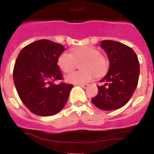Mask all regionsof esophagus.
<instances>
[{"label": "esophagus", "mask_w": 154, "mask_h": 154, "mask_svg": "<svg viewBox=\"0 0 154 154\" xmlns=\"http://www.w3.org/2000/svg\"><path fill=\"white\" fill-rule=\"evenodd\" d=\"M79 86H81L82 88H83V89H86L87 87L89 86V85L88 84H79Z\"/></svg>", "instance_id": "34e87169"}]
</instances>
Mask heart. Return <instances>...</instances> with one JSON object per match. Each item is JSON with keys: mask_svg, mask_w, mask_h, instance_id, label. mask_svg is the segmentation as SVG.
I'll use <instances>...</instances> for the list:
<instances>
[{"mask_svg": "<svg viewBox=\"0 0 154 154\" xmlns=\"http://www.w3.org/2000/svg\"><path fill=\"white\" fill-rule=\"evenodd\" d=\"M83 62L80 66L82 71L74 72L66 76V81L74 84L88 82L96 76H102L108 70L109 61L100 51L92 47L77 48L72 51V54L64 51L58 58L59 69L65 73L72 72L78 66V63Z\"/></svg>", "mask_w": 154, "mask_h": 154, "instance_id": "obj_1", "label": "heart"}]
</instances>
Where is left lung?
<instances>
[{"instance_id": "obj_1", "label": "left lung", "mask_w": 154, "mask_h": 154, "mask_svg": "<svg viewBox=\"0 0 154 154\" xmlns=\"http://www.w3.org/2000/svg\"><path fill=\"white\" fill-rule=\"evenodd\" d=\"M109 60V69L98 85V94L92 99L96 107L113 110L123 107L131 99L138 84L140 63L135 51L126 45L112 40H103L100 45Z\"/></svg>"}]
</instances>
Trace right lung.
<instances>
[{
    "label": "right lung",
    "mask_w": 154,
    "mask_h": 154,
    "mask_svg": "<svg viewBox=\"0 0 154 154\" xmlns=\"http://www.w3.org/2000/svg\"><path fill=\"white\" fill-rule=\"evenodd\" d=\"M64 51L62 45L42 39L23 48L17 55L14 82L22 103L35 115H55L69 99L73 85L64 82L53 83L63 80L57 62Z\"/></svg>",
    "instance_id": "right-lung-1"
}]
</instances>
